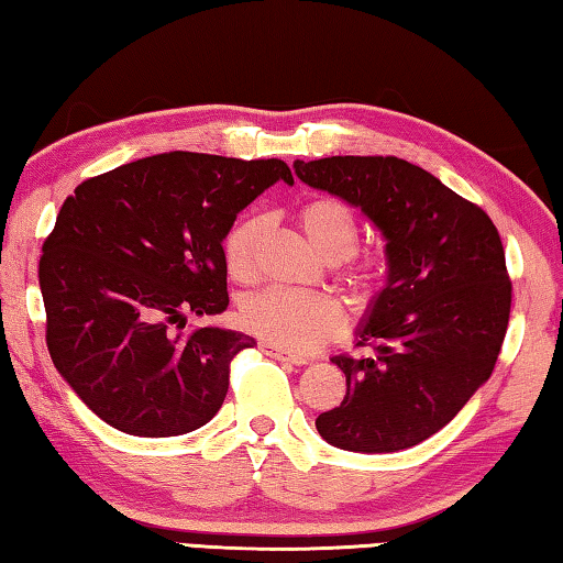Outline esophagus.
<instances>
[{
	"mask_svg": "<svg viewBox=\"0 0 563 563\" xmlns=\"http://www.w3.org/2000/svg\"><path fill=\"white\" fill-rule=\"evenodd\" d=\"M260 349L266 353V356H272L276 361L294 363V366H303V363H307V358H303V356H297V353H291L289 349H284V346H276V343H272V341H260Z\"/></svg>",
	"mask_w": 563,
	"mask_h": 563,
	"instance_id": "esophagus-1",
	"label": "esophagus"
}]
</instances>
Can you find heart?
I'll use <instances>...</instances> for the list:
<instances>
[{"mask_svg": "<svg viewBox=\"0 0 563 563\" xmlns=\"http://www.w3.org/2000/svg\"><path fill=\"white\" fill-rule=\"evenodd\" d=\"M299 224L317 252L341 264V276L353 299L366 303L383 291L390 274L383 250L356 252L361 224L351 207L331 195H319L299 207ZM264 232L260 212H242L222 236V260L236 282H252L256 274ZM242 323L256 336L276 346L307 351L336 336L346 327V313L329 294L297 289H264L250 294L240 309Z\"/></svg>", "mask_w": 563, "mask_h": 563, "instance_id": "1", "label": "heart"}]
</instances>
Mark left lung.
<instances>
[{"label": "left lung", "mask_w": 563, "mask_h": 563, "mask_svg": "<svg viewBox=\"0 0 563 563\" xmlns=\"http://www.w3.org/2000/svg\"><path fill=\"white\" fill-rule=\"evenodd\" d=\"M299 180L361 207L383 234L390 274L358 346L333 356L346 373L341 406L321 412V438L351 452L418 445L457 416L505 341L511 279L489 214L435 175L396 155L297 161Z\"/></svg>", "instance_id": "obj_1"}]
</instances>
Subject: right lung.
Here are the masks:
<instances>
[{
  "instance_id": "1",
  "label": "right lung",
  "mask_w": 563,
  "mask_h": 563,
  "mask_svg": "<svg viewBox=\"0 0 563 563\" xmlns=\"http://www.w3.org/2000/svg\"><path fill=\"white\" fill-rule=\"evenodd\" d=\"M294 183L279 157L163 153L88 177L58 210L38 260L46 346L98 418L141 438L202 428L230 363L254 341L185 331L230 303L222 236L256 195Z\"/></svg>"
}]
</instances>
